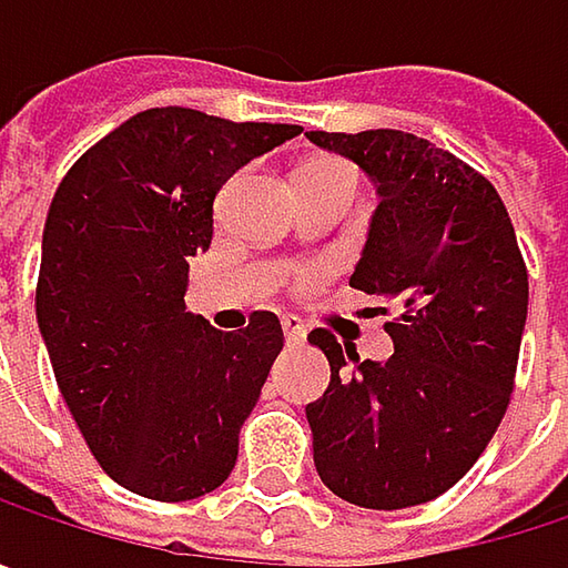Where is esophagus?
<instances>
[{"label": "esophagus", "mask_w": 568, "mask_h": 568, "mask_svg": "<svg viewBox=\"0 0 568 568\" xmlns=\"http://www.w3.org/2000/svg\"><path fill=\"white\" fill-rule=\"evenodd\" d=\"M283 332H285V342L298 345V342L305 338V322H302L298 315H283Z\"/></svg>", "instance_id": "esophagus-1"}]
</instances>
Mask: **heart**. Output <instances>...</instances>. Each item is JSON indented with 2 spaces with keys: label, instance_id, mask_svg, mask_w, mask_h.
Listing matches in <instances>:
<instances>
[{
  "label": "heart",
  "instance_id": "1",
  "mask_svg": "<svg viewBox=\"0 0 568 568\" xmlns=\"http://www.w3.org/2000/svg\"><path fill=\"white\" fill-rule=\"evenodd\" d=\"M302 180H352V183H358V171L352 164L338 161V158H325V161L308 164L302 171ZM288 283L295 285V288H312V285L318 283V273L315 270H292Z\"/></svg>",
  "mask_w": 568,
  "mask_h": 568
}]
</instances>
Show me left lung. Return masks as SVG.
<instances>
[{"mask_svg":"<svg viewBox=\"0 0 568 568\" xmlns=\"http://www.w3.org/2000/svg\"><path fill=\"white\" fill-rule=\"evenodd\" d=\"M305 134L378 183L352 285L395 308L388 362H358L328 328L308 335L332 365L328 392L305 407L315 470L355 507H417L477 464L507 414L526 263L497 186L450 151L385 128Z\"/></svg>","mask_w":568,"mask_h":568,"instance_id":"8db88e82","label":"left lung"}]
</instances>
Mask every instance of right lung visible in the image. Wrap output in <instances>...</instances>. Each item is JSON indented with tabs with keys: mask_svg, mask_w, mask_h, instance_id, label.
Instances as JSON below:
<instances>
[{
	"mask_svg": "<svg viewBox=\"0 0 568 568\" xmlns=\"http://www.w3.org/2000/svg\"><path fill=\"white\" fill-rule=\"evenodd\" d=\"M298 124L151 108L88 148L58 183L36 315L58 392L104 474L148 500L216 490L283 348L273 312L220 332L183 305L213 240L220 186Z\"/></svg>",
	"mask_w": 568,
	"mask_h": 568,
	"instance_id": "right-lung-1",
	"label": "right lung"
}]
</instances>
